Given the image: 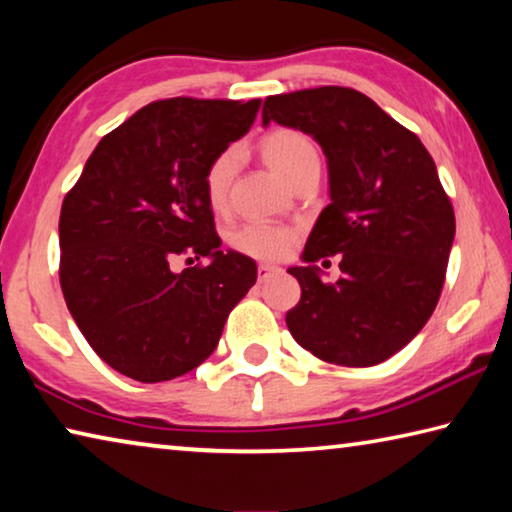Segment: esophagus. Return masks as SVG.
<instances>
[{"label": "esophagus", "mask_w": 512, "mask_h": 512, "mask_svg": "<svg viewBox=\"0 0 512 512\" xmlns=\"http://www.w3.org/2000/svg\"><path fill=\"white\" fill-rule=\"evenodd\" d=\"M277 273H280V268H277V266H268V264H259L257 266V280L259 282H266L268 277H273Z\"/></svg>", "instance_id": "obj_1"}]
</instances>
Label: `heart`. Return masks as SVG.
Segmentation results:
<instances>
[{
	"instance_id": "heart-1",
	"label": "heart",
	"mask_w": 512,
	"mask_h": 512,
	"mask_svg": "<svg viewBox=\"0 0 512 512\" xmlns=\"http://www.w3.org/2000/svg\"><path fill=\"white\" fill-rule=\"evenodd\" d=\"M259 153L264 162L271 167L277 176L287 180L289 185L296 183L298 178L307 176L309 171H318L320 160L314 142L305 133L293 131V128H277V131L266 133L259 140ZM239 169L237 151H223L210 162L205 171L203 187L205 198L214 212H223L228 207L232 180ZM232 246L239 253H244L262 262H277L289 255L293 246V232L280 225L268 223H246L230 237Z\"/></svg>"
}]
</instances>
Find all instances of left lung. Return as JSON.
I'll return each mask as SVG.
<instances>
[{
  "mask_svg": "<svg viewBox=\"0 0 512 512\" xmlns=\"http://www.w3.org/2000/svg\"><path fill=\"white\" fill-rule=\"evenodd\" d=\"M271 121L314 137L327 158L329 203L289 273L300 302L293 339L336 366L366 368L400 352L431 318L443 291L456 219L418 135L352 88L300 90L264 101ZM342 255L325 285L317 262Z\"/></svg>",
  "mask_w": 512,
  "mask_h": 512,
  "instance_id": "obj_1",
  "label": "left lung"
}]
</instances>
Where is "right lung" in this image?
Returning a JSON list of instances; mask_svg holds the SVG:
<instances>
[{"label": "right lung", "instance_id": "add662e5", "mask_svg": "<svg viewBox=\"0 0 512 512\" xmlns=\"http://www.w3.org/2000/svg\"><path fill=\"white\" fill-rule=\"evenodd\" d=\"M259 103L153 101L103 137L65 196L60 287L85 341L121 375L155 384L201 366L255 284L253 259L221 250L203 178ZM183 254L211 264L176 274Z\"/></svg>", "mask_w": 512, "mask_h": 512}]
</instances>
